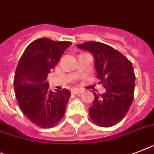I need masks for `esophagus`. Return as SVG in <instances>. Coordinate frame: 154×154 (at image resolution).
Segmentation results:
<instances>
[{
    "label": "esophagus",
    "instance_id": "1",
    "mask_svg": "<svg viewBox=\"0 0 154 154\" xmlns=\"http://www.w3.org/2000/svg\"><path fill=\"white\" fill-rule=\"evenodd\" d=\"M82 92H83V90L81 89V88H73L71 90V92L73 94H78V93H81Z\"/></svg>",
    "mask_w": 154,
    "mask_h": 154
}]
</instances>
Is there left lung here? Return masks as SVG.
Masks as SVG:
<instances>
[{
  "mask_svg": "<svg viewBox=\"0 0 154 154\" xmlns=\"http://www.w3.org/2000/svg\"><path fill=\"white\" fill-rule=\"evenodd\" d=\"M77 47L93 55L99 84L106 88L103 94L92 92L95 99L88 109L90 118L101 127L114 126L124 118L133 102L135 75L132 63L102 42H86Z\"/></svg>",
  "mask_w": 154,
  "mask_h": 154,
  "instance_id": "1",
  "label": "left lung"
}]
</instances>
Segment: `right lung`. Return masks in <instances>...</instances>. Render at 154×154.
Listing matches in <instances>:
<instances>
[{
	"label": "right lung",
	"mask_w": 154,
	"mask_h": 154,
	"mask_svg": "<svg viewBox=\"0 0 154 154\" xmlns=\"http://www.w3.org/2000/svg\"><path fill=\"white\" fill-rule=\"evenodd\" d=\"M71 44L46 38L36 39L27 46L16 67L14 89L19 106L31 122L42 128L54 127L65 115L70 91L52 92L47 79Z\"/></svg>",
	"instance_id": "right-lung-1"
}]
</instances>
